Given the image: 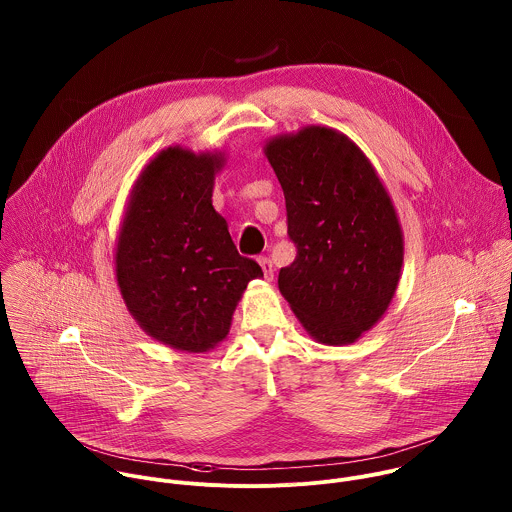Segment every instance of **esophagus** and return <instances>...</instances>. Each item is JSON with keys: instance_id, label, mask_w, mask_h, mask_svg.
I'll use <instances>...</instances> for the list:
<instances>
[{"instance_id": "obj_1", "label": "esophagus", "mask_w": 512, "mask_h": 512, "mask_svg": "<svg viewBox=\"0 0 512 512\" xmlns=\"http://www.w3.org/2000/svg\"><path fill=\"white\" fill-rule=\"evenodd\" d=\"M259 263H261V269H263V273H265V279H267V281H271V279H273V271H275L273 261H271L269 257H261V259H259Z\"/></svg>"}]
</instances>
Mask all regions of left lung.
<instances>
[{
  "instance_id": "1",
  "label": "left lung",
  "mask_w": 512,
  "mask_h": 512,
  "mask_svg": "<svg viewBox=\"0 0 512 512\" xmlns=\"http://www.w3.org/2000/svg\"><path fill=\"white\" fill-rule=\"evenodd\" d=\"M285 195L297 257L279 291L317 343H355L387 313L401 279L403 229L373 163L345 133L305 125L265 147Z\"/></svg>"
}]
</instances>
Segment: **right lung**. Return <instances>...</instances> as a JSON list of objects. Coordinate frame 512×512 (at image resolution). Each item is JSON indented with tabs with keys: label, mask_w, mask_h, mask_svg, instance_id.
Instances as JSON below:
<instances>
[{
	"label": "right lung",
	"mask_w": 512,
	"mask_h": 512,
	"mask_svg": "<svg viewBox=\"0 0 512 512\" xmlns=\"http://www.w3.org/2000/svg\"><path fill=\"white\" fill-rule=\"evenodd\" d=\"M223 151L171 145L139 173L115 241V279L137 325L187 353L215 349L261 267L237 253L213 207Z\"/></svg>",
	"instance_id": "1"
}]
</instances>
